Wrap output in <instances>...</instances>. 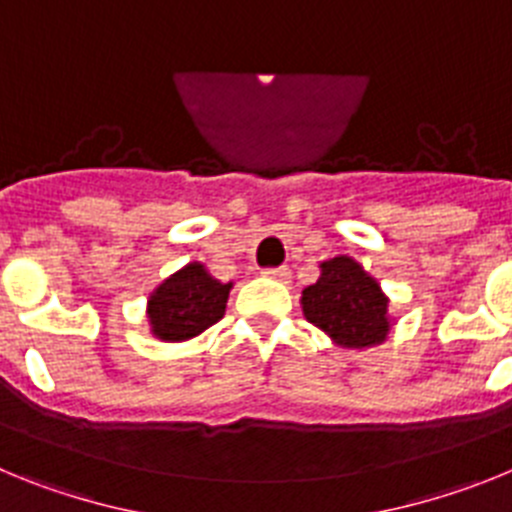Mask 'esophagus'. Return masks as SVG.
I'll return each instance as SVG.
<instances>
[{"label":"esophagus","instance_id":"obj_1","mask_svg":"<svg viewBox=\"0 0 512 512\" xmlns=\"http://www.w3.org/2000/svg\"><path fill=\"white\" fill-rule=\"evenodd\" d=\"M264 274L271 279H277V282H289V277H292V271L287 266H271V269H264Z\"/></svg>","mask_w":512,"mask_h":512}]
</instances>
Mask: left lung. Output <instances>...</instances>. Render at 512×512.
Masks as SVG:
<instances>
[{
	"instance_id": "obj_1",
	"label": "left lung",
	"mask_w": 512,
	"mask_h": 512,
	"mask_svg": "<svg viewBox=\"0 0 512 512\" xmlns=\"http://www.w3.org/2000/svg\"><path fill=\"white\" fill-rule=\"evenodd\" d=\"M320 269L318 282L302 292L305 318L341 346L361 348L384 341L390 323L379 284L348 256L325 261Z\"/></svg>"
}]
</instances>
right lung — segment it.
Listing matches in <instances>:
<instances>
[{"label": "right lung", "mask_w": 512, "mask_h": 512, "mask_svg": "<svg viewBox=\"0 0 512 512\" xmlns=\"http://www.w3.org/2000/svg\"><path fill=\"white\" fill-rule=\"evenodd\" d=\"M230 284L217 282L202 269L189 264L166 279L148 300L153 333L164 341H187L223 318Z\"/></svg>", "instance_id": "add662e5"}]
</instances>
